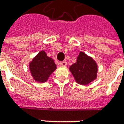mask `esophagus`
I'll list each match as a JSON object with an SVG mask.
<instances>
[{
	"label": "esophagus",
	"instance_id": "esophagus-1",
	"mask_svg": "<svg viewBox=\"0 0 124 124\" xmlns=\"http://www.w3.org/2000/svg\"><path fill=\"white\" fill-rule=\"evenodd\" d=\"M60 66H66L67 65V62L64 60V61H62V62H60Z\"/></svg>",
	"mask_w": 124,
	"mask_h": 124
}]
</instances>
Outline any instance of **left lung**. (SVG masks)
Returning <instances> with one entry per match:
<instances>
[{"label":"left lung","mask_w":124,"mask_h":124,"mask_svg":"<svg viewBox=\"0 0 124 124\" xmlns=\"http://www.w3.org/2000/svg\"><path fill=\"white\" fill-rule=\"evenodd\" d=\"M70 70L77 83L87 85L97 77L98 66L91 57L81 52L77 58V62L70 66Z\"/></svg>","instance_id":"1"}]
</instances>
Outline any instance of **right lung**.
<instances>
[{
	"label": "right lung",
	"mask_w": 124,
	"mask_h": 124,
	"mask_svg": "<svg viewBox=\"0 0 124 124\" xmlns=\"http://www.w3.org/2000/svg\"><path fill=\"white\" fill-rule=\"evenodd\" d=\"M56 69L54 60L47 56L44 51L40 52L30 63L31 74L34 80L38 82H45Z\"/></svg>",
	"instance_id": "add662e5"
}]
</instances>
